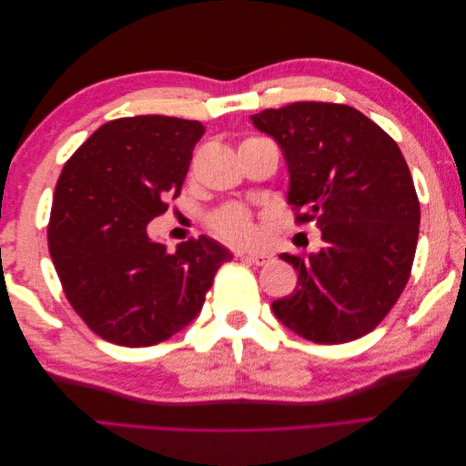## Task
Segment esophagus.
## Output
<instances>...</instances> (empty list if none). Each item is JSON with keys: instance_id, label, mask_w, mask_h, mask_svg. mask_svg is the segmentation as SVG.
<instances>
[{"instance_id": "obj_1", "label": "esophagus", "mask_w": 466, "mask_h": 466, "mask_svg": "<svg viewBox=\"0 0 466 466\" xmlns=\"http://www.w3.org/2000/svg\"><path fill=\"white\" fill-rule=\"evenodd\" d=\"M241 257L245 260L252 262V264H257V266H268V264L274 260V257L270 255V252H247V255H241Z\"/></svg>"}]
</instances>
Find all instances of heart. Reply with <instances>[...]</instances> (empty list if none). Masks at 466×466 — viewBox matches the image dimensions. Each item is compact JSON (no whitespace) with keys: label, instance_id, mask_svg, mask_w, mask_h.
<instances>
[{"label":"heart","instance_id":"obj_1","mask_svg":"<svg viewBox=\"0 0 466 466\" xmlns=\"http://www.w3.org/2000/svg\"><path fill=\"white\" fill-rule=\"evenodd\" d=\"M252 142H260V137H248L241 146ZM209 229L231 245H245L257 237V225L252 214L247 208L237 204L223 206L214 211L209 216Z\"/></svg>","mask_w":466,"mask_h":466}]
</instances>
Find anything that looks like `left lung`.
Wrapping results in <instances>:
<instances>
[{"instance_id":"obj_1","label":"left lung","mask_w":466,"mask_h":466,"mask_svg":"<svg viewBox=\"0 0 466 466\" xmlns=\"http://www.w3.org/2000/svg\"><path fill=\"white\" fill-rule=\"evenodd\" d=\"M250 118L286 155L295 223L315 221L322 243L279 255L298 288L274 315L317 344L365 336L399 301L416 255L420 202L400 147L348 105L291 103Z\"/></svg>"}]
</instances>
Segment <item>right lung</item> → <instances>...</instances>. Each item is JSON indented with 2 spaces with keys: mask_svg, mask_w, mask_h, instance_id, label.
Wrapping results in <instances>:
<instances>
[{
  "mask_svg": "<svg viewBox=\"0 0 466 466\" xmlns=\"http://www.w3.org/2000/svg\"><path fill=\"white\" fill-rule=\"evenodd\" d=\"M198 120L144 115L103 124L67 159L54 190L48 250L74 311L105 340L144 348L200 313L218 268L233 257L214 238L151 237L178 198Z\"/></svg>",
  "mask_w": 466,
  "mask_h": 466,
  "instance_id": "obj_1",
  "label": "right lung"
}]
</instances>
